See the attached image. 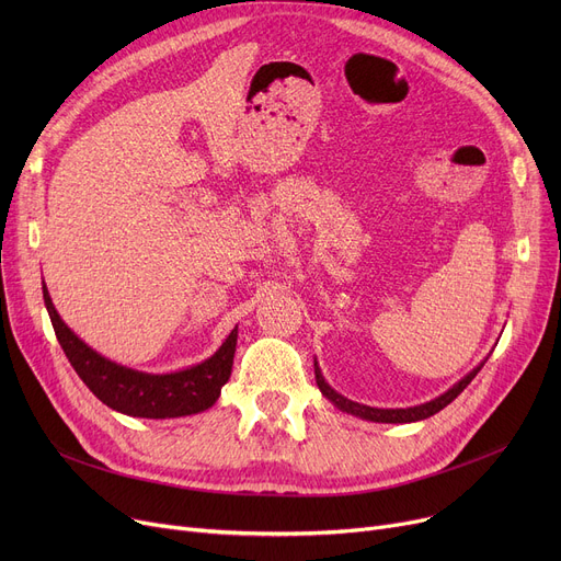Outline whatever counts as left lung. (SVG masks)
Wrapping results in <instances>:
<instances>
[{
	"label": "left lung",
	"instance_id": "1",
	"mask_svg": "<svg viewBox=\"0 0 561 561\" xmlns=\"http://www.w3.org/2000/svg\"><path fill=\"white\" fill-rule=\"evenodd\" d=\"M489 359V357H486ZM480 362L473 370H470L468 375H463L457 385H453L446 393H440L438 398L430 400V402H423V404H416V407H407V409H377V407H368V404H359L355 400H347L345 396H341L339 391H334L328 379L322 377V370L318 366V362L313 359V368H316V385L320 389V393L325 396L334 407H339L341 411H345V414H352L357 419H364V421H373V423H416V421H425L430 416H434L436 411H440L444 407H448L468 385L473 381V377L482 370V366L486 364Z\"/></svg>",
	"mask_w": 561,
	"mask_h": 561
}]
</instances>
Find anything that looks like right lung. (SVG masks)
<instances>
[{"mask_svg": "<svg viewBox=\"0 0 561 561\" xmlns=\"http://www.w3.org/2000/svg\"><path fill=\"white\" fill-rule=\"evenodd\" d=\"M43 300L58 343L70 359L83 385L91 389L106 407L134 419H180L206 411L220 398L233 366L236 339L239 328H233L225 343L209 359L174 373H142L115 364L91 345H85L58 316L49 290L43 282Z\"/></svg>", "mask_w": 561, "mask_h": 561, "instance_id": "add662e5", "label": "right lung"}]
</instances>
